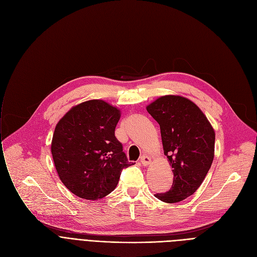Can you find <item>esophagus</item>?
I'll use <instances>...</instances> for the list:
<instances>
[{"label": "esophagus", "instance_id": "34e87169", "mask_svg": "<svg viewBox=\"0 0 257 257\" xmlns=\"http://www.w3.org/2000/svg\"><path fill=\"white\" fill-rule=\"evenodd\" d=\"M140 161H141V164H142L143 166H148V165H149V164L151 163V158H150L149 156H147V155H143V156L141 157Z\"/></svg>", "mask_w": 257, "mask_h": 257}]
</instances>
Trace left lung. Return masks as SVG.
<instances>
[{"label": "left lung", "instance_id": "left-lung-1", "mask_svg": "<svg viewBox=\"0 0 257 257\" xmlns=\"http://www.w3.org/2000/svg\"><path fill=\"white\" fill-rule=\"evenodd\" d=\"M147 110L159 124L164 152L174 174L170 190L155 197L176 203L192 196L207 175L214 154V131L200 108L183 97L164 96Z\"/></svg>", "mask_w": 257, "mask_h": 257}]
</instances>
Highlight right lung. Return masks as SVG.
I'll use <instances>...</instances> for the list:
<instances>
[{
    "mask_svg": "<svg viewBox=\"0 0 257 257\" xmlns=\"http://www.w3.org/2000/svg\"><path fill=\"white\" fill-rule=\"evenodd\" d=\"M119 110L102 100L81 103L56 125L51 151L62 183L74 195L98 200L110 194L130 163L114 136Z\"/></svg>",
    "mask_w": 257,
    "mask_h": 257,
    "instance_id": "obj_1",
    "label": "right lung"
}]
</instances>
